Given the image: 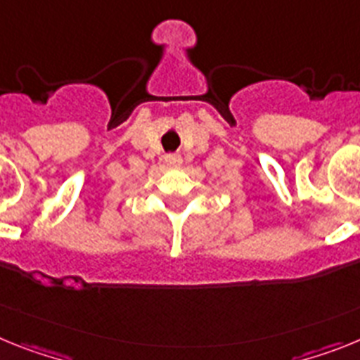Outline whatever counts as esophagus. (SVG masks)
<instances>
[{"label":"esophagus","mask_w":360,"mask_h":360,"mask_svg":"<svg viewBox=\"0 0 360 360\" xmlns=\"http://www.w3.org/2000/svg\"><path fill=\"white\" fill-rule=\"evenodd\" d=\"M165 161H167L168 167H172V168H176V167H179V165H181V158H179V155H176V154H168L167 158H165Z\"/></svg>","instance_id":"obj_1"}]
</instances>
